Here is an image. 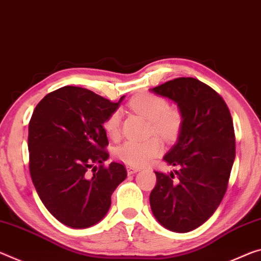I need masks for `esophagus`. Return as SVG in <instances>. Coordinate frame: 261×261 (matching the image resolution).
Wrapping results in <instances>:
<instances>
[{"label":"esophagus","mask_w":261,"mask_h":261,"mask_svg":"<svg viewBox=\"0 0 261 261\" xmlns=\"http://www.w3.org/2000/svg\"><path fill=\"white\" fill-rule=\"evenodd\" d=\"M126 171H127V174L131 175V174H135V173H137L139 171V168L132 167V166H127L126 167Z\"/></svg>","instance_id":"1"}]
</instances>
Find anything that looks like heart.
Here are the masks:
<instances>
[{"instance_id":"obj_1","label":"heart","mask_w":261,"mask_h":261,"mask_svg":"<svg viewBox=\"0 0 261 261\" xmlns=\"http://www.w3.org/2000/svg\"><path fill=\"white\" fill-rule=\"evenodd\" d=\"M130 109L150 121V134L172 140L179 134L182 115L176 108L168 107L166 98L156 94L144 93L135 96L129 102ZM122 114L114 110L103 123V127L110 137L116 138L121 129ZM164 150L161 140L151 137L146 140H126L115 148L114 154L118 160L130 166L142 167L150 164Z\"/></svg>"}]
</instances>
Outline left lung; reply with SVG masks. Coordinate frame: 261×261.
Here are the masks:
<instances>
[{
    "label": "left lung",
    "instance_id": "8db88e82",
    "mask_svg": "<svg viewBox=\"0 0 261 261\" xmlns=\"http://www.w3.org/2000/svg\"><path fill=\"white\" fill-rule=\"evenodd\" d=\"M177 105V142L164 160L179 171L155 172L152 213L174 232H189L209 220L224 197L236 155L233 123L217 92L194 77H177L152 89Z\"/></svg>",
    "mask_w": 261,
    "mask_h": 261
}]
</instances>
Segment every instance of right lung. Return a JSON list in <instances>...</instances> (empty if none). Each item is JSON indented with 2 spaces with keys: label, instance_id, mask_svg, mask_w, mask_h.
Here are the masks:
<instances>
[{
  "label": "right lung",
  "instance_id": "obj_1",
  "mask_svg": "<svg viewBox=\"0 0 261 261\" xmlns=\"http://www.w3.org/2000/svg\"><path fill=\"white\" fill-rule=\"evenodd\" d=\"M123 98L115 103L92 90L65 86L48 93L32 114L28 137L32 182L48 212L69 227L100 222L111 194L125 180L122 164L103 165L109 158L103 123Z\"/></svg>",
  "mask_w": 261,
  "mask_h": 261
}]
</instances>
